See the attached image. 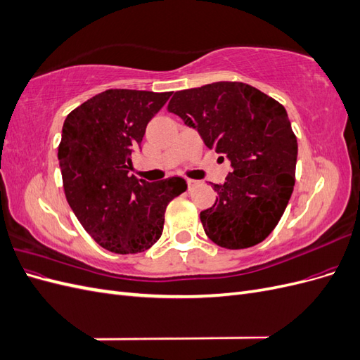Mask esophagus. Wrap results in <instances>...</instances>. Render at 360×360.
I'll use <instances>...</instances> for the list:
<instances>
[{
    "label": "esophagus",
    "instance_id": "34e87169",
    "mask_svg": "<svg viewBox=\"0 0 360 360\" xmlns=\"http://www.w3.org/2000/svg\"><path fill=\"white\" fill-rule=\"evenodd\" d=\"M186 181H188V188H189V191H191V189H193V188L197 186V184H198V180H192V179H188Z\"/></svg>",
    "mask_w": 360,
    "mask_h": 360
}]
</instances>
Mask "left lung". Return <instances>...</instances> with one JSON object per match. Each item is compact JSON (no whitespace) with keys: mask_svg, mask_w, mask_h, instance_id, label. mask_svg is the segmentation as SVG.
<instances>
[{"mask_svg":"<svg viewBox=\"0 0 360 360\" xmlns=\"http://www.w3.org/2000/svg\"><path fill=\"white\" fill-rule=\"evenodd\" d=\"M168 111L198 130L204 144L231 162L217 197L200 213L205 234L226 249L255 246L275 230L294 188L297 139L288 114L243 82L176 91Z\"/></svg>","mask_w":360,"mask_h":360,"instance_id":"1","label":"left lung"}]
</instances>
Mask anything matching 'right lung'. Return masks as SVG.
Here are the masks:
<instances>
[{"label": "right lung", "mask_w": 360, "mask_h": 360, "mask_svg": "<svg viewBox=\"0 0 360 360\" xmlns=\"http://www.w3.org/2000/svg\"><path fill=\"white\" fill-rule=\"evenodd\" d=\"M171 94L106 90L64 120L58 146L64 193L84 230L111 252L153 246L167 205L188 189L181 177L148 183L129 176L148 122Z\"/></svg>", "instance_id": "right-lung-1"}]
</instances>
